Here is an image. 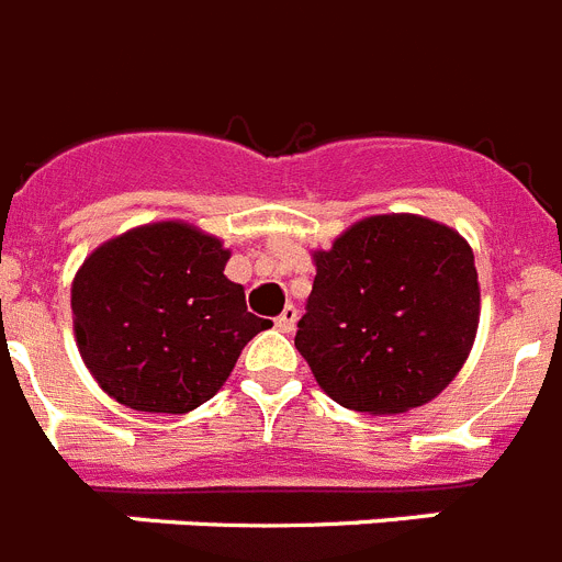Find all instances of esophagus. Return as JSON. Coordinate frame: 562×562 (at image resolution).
Instances as JSON below:
<instances>
[{
	"label": "esophagus",
	"instance_id": "34e87169",
	"mask_svg": "<svg viewBox=\"0 0 562 562\" xmlns=\"http://www.w3.org/2000/svg\"><path fill=\"white\" fill-rule=\"evenodd\" d=\"M295 321H299V310L292 304H286L284 310H281V315L276 318V327L281 329V333H292V329H295Z\"/></svg>",
	"mask_w": 562,
	"mask_h": 562
}]
</instances>
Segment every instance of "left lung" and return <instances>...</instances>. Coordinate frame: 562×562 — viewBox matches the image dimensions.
Segmentation results:
<instances>
[{
    "label": "left lung",
    "mask_w": 562,
    "mask_h": 562,
    "mask_svg": "<svg viewBox=\"0 0 562 562\" xmlns=\"http://www.w3.org/2000/svg\"><path fill=\"white\" fill-rule=\"evenodd\" d=\"M295 347L335 404L397 415L454 381L481 321L474 252L424 215H369L315 249Z\"/></svg>",
    "instance_id": "left-lung-1"
}]
</instances>
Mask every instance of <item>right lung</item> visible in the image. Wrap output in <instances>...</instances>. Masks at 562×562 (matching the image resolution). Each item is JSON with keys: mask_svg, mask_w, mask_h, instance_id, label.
I'll use <instances>...</instances> for the list:
<instances>
[{"mask_svg": "<svg viewBox=\"0 0 562 562\" xmlns=\"http://www.w3.org/2000/svg\"><path fill=\"white\" fill-rule=\"evenodd\" d=\"M227 261L222 238L187 222L142 224L85 258L70 286L76 347L110 397L184 415L222 390L247 340L272 327L247 313Z\"/></svg>", "mask_w": 562, "mask_h": 562, "instance_id": "obj_1", "label": "right lung"}]
</instances>
